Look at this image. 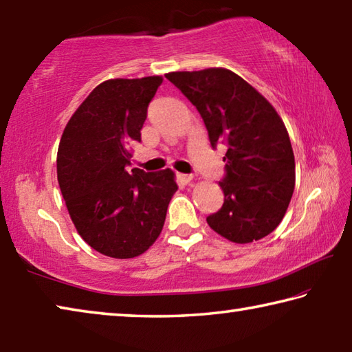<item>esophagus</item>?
Returning a JSON list of instances; mask_svg holds the SVG:
<instances>
[{"instance_id": "34e87169", "label": "esophagus", "mask_w": 352, "mask_h": 352, "mask_svg": "<svg viewBox=\"0 0 352 352\" xmlns=\"http://www.w3.org/2000/svg\"><path fill=\"white\" fill-rule=\"evenodd\" d=\"M177 178H178V180H180L183 184H188V183H190V182L194 180V177L189 175V174H178Z\"/></svg>"}]
</instances>
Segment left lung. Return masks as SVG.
Here are the masks:
<instances>
[{
  "label": "left lung",
  "mask_w": 352,
  "mask_h": 352,
  "mask_svg": "<svg viewBox=\"0 0 352 352\" xmlns=\"http://www.w3.org/2000/svg\"><path fill=\"white\" fill-rule=\"evenodd\" d=\"M166 77L204 119L211 146L228 147L220 182L225 200L208 225L225 239L250 243L281 223L295 189V157L281 116L262 94L225 68L174 71Z\"/></svg>",
  "instance_id": "1"
}]
</instances>
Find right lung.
Segmentation results:
<instances>
[{"label":"right lung","mask_w":352,"mask_h":352,"mask_svg":"<svg viewBox=\"0 0 352 352\" xmlns=\"http://www.w3.org/2000/svg\"><path fill=\"white\" fill-rule=\"evenodd\" d=\"M162 76L110 79L69 118L57 151V180L77 233L105 256L130 259L153 245L175 194L174 170L127 169Z\"/></svg>","instance_id":"right-lung-1"}]
</instances>
